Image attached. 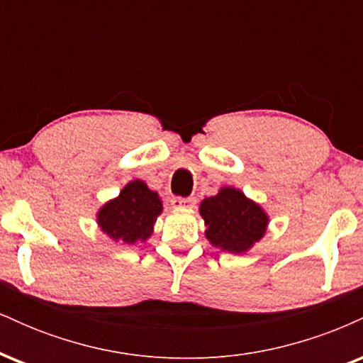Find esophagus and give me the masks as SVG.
I'll list each match as a JSON object with an SVG mask.
<instances>
[{
  "label": "esophagus",
  "mask_w": 363,
  "mask_h": 363,
  "mask_svg": "<svg viewBox=\"0 0 363 363\" xmlns=\"http://www.w3.org/2000/svg\"><path fill=\"white\" fill-rule=\"evenodd\" d=\"M196 205L194 198H172L170 199V206L174 210H191Z\"/></svg>",
  "instance_id": "obj_1"
}]
</instances>
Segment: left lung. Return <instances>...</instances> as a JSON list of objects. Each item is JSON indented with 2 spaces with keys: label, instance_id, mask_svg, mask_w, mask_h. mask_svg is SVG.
<instances>
[{
  "label": "left lung",
  "instance_id": "obj_1",
  "mask_svg": "<svg viewBox=\"0 0 363 363\" xmlns=\"http://www.w3.org/2000/svg\"><path fill=\"white\" fill-rule=\"evenodd\" d=\"M199 215L205 220V237L213 247L230 254H245L264 237L269 215L254 199L232 186L199 203Z\"/></svg>",
  "mask_w": 363,
  "mask_h": 363
}]
</instances>
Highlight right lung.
<instances>
[{"mask_svg": "<svg viewBox=\"0 0 363 363\" xmlns=\"http://www.w3.org/2000/svg\"><path fill=\"white\" fill-rule=\"evenodd\" d=\"M162 210L164 205L157 191L150 189L141 179H133L116 198L99 208L95 220L112 242L133 245L152 237Z\"/></svg>", "mask_w": 363, "mask_h": 363, "instance_id": "1", "label": "right lung"}]
</instances>
